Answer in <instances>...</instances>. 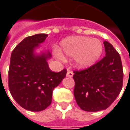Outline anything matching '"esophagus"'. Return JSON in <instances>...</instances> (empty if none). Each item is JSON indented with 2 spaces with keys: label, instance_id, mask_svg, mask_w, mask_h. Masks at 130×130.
I'll return each instance as SVG.
<instances>
[{
  "label": "esophagus",
  "instance_id": "obj_1",
  "mask_svg": "<svg viewBox=\"0 0 130 130\" xmlns=\"http://www.w3.org/2000/svg\"><path fill=\"white\" fill-rule=\"evenodd\" d=\"M73 74H74V73H73L72 71L68 70L67 73V77H72Z\"/></svg>",
  "mask_w": 130,
  "mask_h": 130
}]
</instances>
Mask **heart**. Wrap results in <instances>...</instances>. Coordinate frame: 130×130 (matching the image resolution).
<instances>
[{"label":"heart","instance_id":"b5f03b06","mask_svg":"<svg viewBox=\"0 0 130 130\" xmlns=\"http://www.w3.org/2000/svg\"><path fill=\"white\" fill-rule=\"evenodd\" d=\"M60 51L56 49V55L61 57V53L69 57H75L76 63L80 67L93 64L102 53L101 43L97 39L86 37H71L64 39L60 44Z\"/></svg>","mask_w":130,"mask_h":130}]
</instances>
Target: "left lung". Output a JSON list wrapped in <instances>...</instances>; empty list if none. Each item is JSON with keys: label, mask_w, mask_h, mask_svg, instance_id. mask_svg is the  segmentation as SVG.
Masks as SVG:
<instances>
[{"label": "left lung", "mask_w": 130, "mask_h": 130, "mask_svg": "<svg viewBox=\"0 0 130 130\" xmlns=\"http://www.w3.org/2000/svg\"><path fill=\"white\" fill-rule=\"evenodd\" d=\"M106 56L91 67L74 70V95L77 105L85 111L108 108L119 95L123 85L121 57L111 44L104 43Z\"/></svg>", "instance_id": "8db88e82"}]
</instances>
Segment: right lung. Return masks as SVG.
Instances as JSON below:
<instances>
[{
	"label": "right lung",
	"instance_id": "obj_1",
	"mask_svg": "<svg viewBox=\"0 0 130 130\" xmlns=\"http://www.w3.org/2000/svg\"><path fill=\"white\" fill-rule=\"evenodd\" d=\"M37 34L24 38L13 50L8 69V88L18 104L31 111H43L51 105L53 89L66 77L67 70L52 72L47 59L51 54L35 56L34 48L47 38Z\"/></svg>",
	"mask_w": 130,
	"mask_h": 130
}]
</instances>
